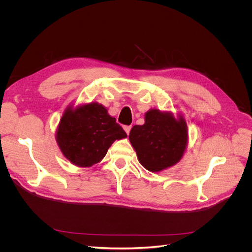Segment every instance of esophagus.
Here are the masks:
<instances>
[{
  "instance_id": "obj_1",
  "label": "esophagus",
  "mask_w": 252,
  "mask_h": 252,
  "mask_svg": "<svg viewBox=\"0 0 252 252\" xmlns=\"http://www.w3.org/2000/svg\"><path fill=\"white\" fill-rule=\"evenodd\" d=\"M124 128H125V130H126V133L128 135V134H129V131H130L131 126H124Z\"/></svg>"
}]
</instances>
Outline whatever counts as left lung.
I'll list each match as a JSON object with an SVG mask.
<instances>
[{
  "mask_svg": "<svg viewBox=\"0 0 252 252\" xmlns=\"http://www.w3.org/2000/svg\"><path fill=\"white\" fill-rule=\"evenodd\" d=\"M140 163L149 171L158 173L178 163L188 144L186 121L171 112L150 109L145 124L134 126L128 136Z\"/></svg>",
  "mask_w": 252,
  "mask_h": 252,
  "instance_id": "left-lung-1",
  "label": "left lung"
}]
</instances>
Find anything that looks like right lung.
Listing matches in <instances>:
<instances>
[{
	"label": "right lung",
	"mask_w": 252,
	"mask_h": 252,
	"mask_svg": "<svg viewBox=\"0 0 252 252\" xmlns=\"http://www.w3.org/2000/svg\"><path fill=\"white\" fill-rule=\"evenodd\" d=\"M126 131L103 105L91 102L64 111L56 131L62 154L76 166L89 167L100 162L115 140Z\"/></svg>",
	"instance_id": "right-lung-1"
}]
</instances>
